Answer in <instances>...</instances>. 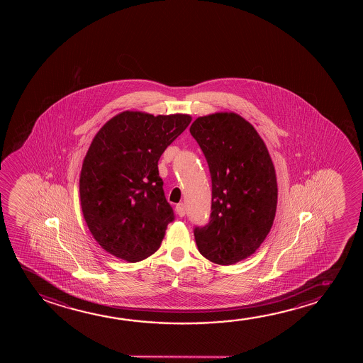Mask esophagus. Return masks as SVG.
<instances>
[{
    "label": "esophagus",
    "mask_w": 363,
    "mask_h": 363,
    "mask_svg": "<svg viewBox=\"0 0 363 363\" xmlns=\"http://www.w3.org/2000/svg\"><path fill=\"white\" fill-rule=\"evenodd\" d=\"M176 212L179 214V217H184L186 214V207L184 203H179L176 206Z\"/></svg>",
    "instance_id": "obj_1"
}]
</instances>
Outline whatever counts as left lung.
<instances>
[{
    "label": "left lung",
    "instance_id": "1",
    "mask_svg": "<svg viewBox=\"0 0 363 363\" xmlns=\"http://www.w3.org/2000/svg\"><path fill=\"white\" fill-rule=\"evenodd\" d=\"M189 133L208 164V224L194 227L199 253L220 265L247 258L270 232L278 203L273 161L257 130L234 113L194 121Z\"/></svg>",
    "mask_w": 363,
    "mask_h": 363
}]
</instances>
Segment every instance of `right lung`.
Masks as SVG:
<instances>
[{"mask_svg": "<svg viewBox=\"0 0 363 363\" xmlns=\"http://www.w3.org/2000/svg\"><path fill=\"white\" fill-rule=\"evenodd\" d=\"M189 123V115L124 111L95 135L80 172V204L108 253L135 263L160 248L174 213L157 164Z\"/></svg>", "mask_w": 363, "mask_h": 363, "instance_id": "right-lung-1", "label": "right lung"}]
</instances>
